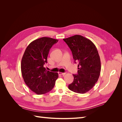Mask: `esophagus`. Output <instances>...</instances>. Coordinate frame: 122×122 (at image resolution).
<instances>
[{"label":"esophagus","mask_w":122,"mask_h":122,"mask_svg":"<svg viewBox=\"0 0 122 122\" xmlns=\"http://www.w3.org/2000/svg\"><path fill=\"white\" fill-rule=\"evenodd\" d=\"M66 74V72L65 73H61V72H58V74L60 75H64Z\"/></svg>","instance_id":"obj_1"}]
</instances>
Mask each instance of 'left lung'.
Listing matches in <instances>:
<instances>
[{"mask_svg": "<svg viewBox=\"0 0 122 122\" xmlns=\"http://www.w3.org/2000/svg\"><path fill=\"white\" fill-rule=\"evenodd\" d=\"M71 49L78 74H73V82L68 87L75 93L84 94L94 87L101 72V61L96 47L91 41L80 35L63 39Z\"/></svg>", "mask_w": 122, "mask_h": 122, "instance_id": "obj_1", "label": "left lung"}]
</instances>
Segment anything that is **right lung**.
Wrapping results in <instances>:
<instances>
[{
	"label": "right lung",
	"mask_w": 122,
	"mask_h": 122,
	"mask_svg": "<svg viewBox=\"0 0 122 122\" xmlns=\"http://www.w3.org/2000/svg\"><path fill=\"white\" fill-rule=\"evenodd\" d=\"M57 42L48 37L36 39L29 44L22 58L21 69L24 82L38 95L51 91L58 77L57 73L47 71L44 67L50 48Z\"/></svg>",
	"instance_id": "1"
}]
</instances>
